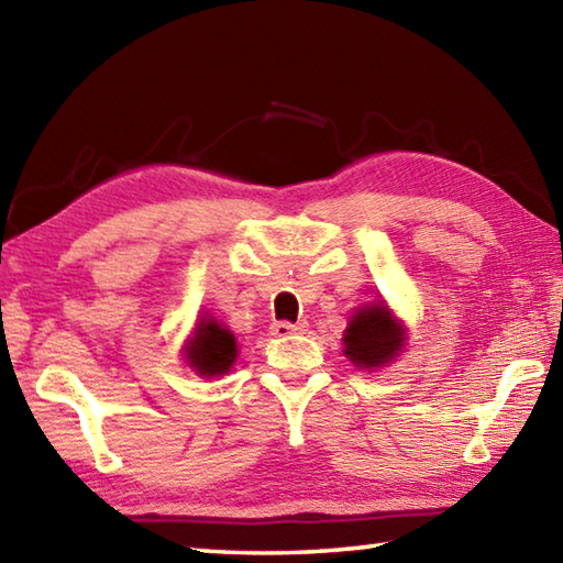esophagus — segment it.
<instances>
[{
    "label": "esophagus",
    "instance_id": "34e87169",
    "mask_svg": "<svg viewBox=\"0 0 563 563\" xmlns=\"http://www.w3.org/2000/svg\"><path fill=\"white\" fill-rule=\"evenodd\" d=\"M273 336L278 339H288L292 336V333H305L307 331V321H297V324H290V321H275V324L271 327Z\"/></svg>",
    "mask_w": 563,
    "mask_h": 563
}]
</instances>
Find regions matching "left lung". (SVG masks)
I'll use <instances>...</instances> for the list:
<instances>
[{
	"mask_svg": "<svg viewBox=\"0 0 563 563\" xmlns=\"http://www.w3.org/2000/svg\"><path fill=\"white\" fill-rule=\"evenodd\" d=\"M404 331L394 324L385 305L363 307L345 329V355L357 367H379L389 363L401 349Z\"/></svg>",
	"mask_w": 563,
	"mask_h": 563,
	"instance_id": "1",
	"label": "left lung"
}]
</instances>
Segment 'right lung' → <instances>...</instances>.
Wrapping results in <instances>:
<instances>
[{
    "label": "right lung",
    "instance_id": "right-lung-1",
    "mask_svg": "<svg viewBox=\"0 0 563 563\" xmlns=\"http://www.w3.org/2000/svg\"><path fill=\"white\" fill-rule=\"evenodd\" d=\"M186 357L198 375L218 377L230 373V367L236 361L234 333L220 327L214 319H202L196 329V336L188 343Z\"/></svg>",
    "mask_w": 563,
    "mask_h": 563
}]
</instances>
